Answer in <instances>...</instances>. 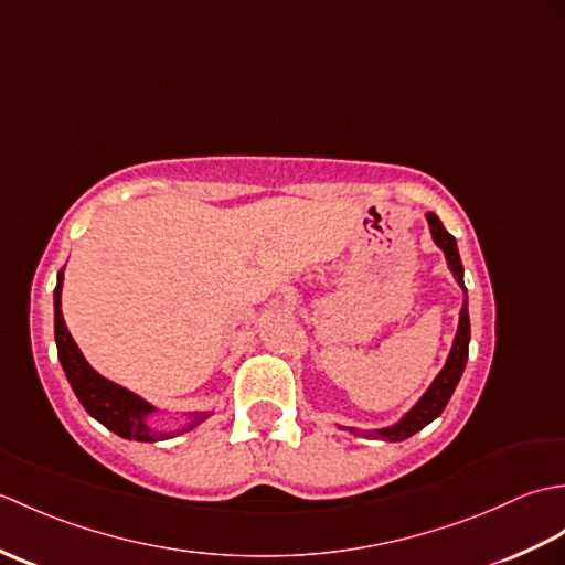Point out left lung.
<instances>
[{
	"label": "left lung",
	"mask_w": 565,
	"mask_h": 565,
	"mask_svg": "<svg viewBox=\"0 0 565 565\" xmlns=\"http://www.w3.org/2000/svg\"><path fill=\"white\" fill-rule=\"evenodd\" d=\"M427 221H429L431 237H435V243L441 247L444 257H447V262H449L451 274L456 276V281L461 284V289L466 294L463 267H461L459 249H456L454 235L447 233V227L441 225V221L437 218L435 213H427ZM468 340H471V322H468V308H466V296H463L459 330H456V338H454V344H451L449 359H447V364H444V369L439 371V376L431 381L429 391L423 395V398H419V403L401 419L398 425H393L388 429L369 431V437H381V439H388V441H401V439L413 437L415 431H419L425 425H429L435 417H439L444 407H447L449 398H451L456 383H459V379L463 374V366H466V359H468ZM350 431H356V429L350 427Z\"/></svg>",
	"instance_id": "obj_1"
}]
</instances>
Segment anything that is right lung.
<instances>
[{
  "instance_id": "add662e5",
  "label": "right lung",
  "mask_w": 565,
  "mask_h": 565,
  "mask_svg": "<svg viewBox=\"0 0 565 565\" xmlns=\"http://www.w3.org/2000/svg\"><path fill=\"white\" fill-rule=\"evenodd\" d=\"M60 291H63V271L57 274V286H55V342H57V356L60 364L65 369V376L70 381L72 391L79 398V403L84 405L94 419L116 431L118 437L124 439H136V441H158V439H170L179 431H189L191 427H196L203 417L199 415L196 419L179 429V431H154L146 425V417L154 411L150 403H146L138 395H134L130 391L116 386V383L106 381L104 376H99L94 371L87 359L82 356L79 347L72 340V334L65 326L63 310H60Z\"/></svg>"
}]
</instances>
